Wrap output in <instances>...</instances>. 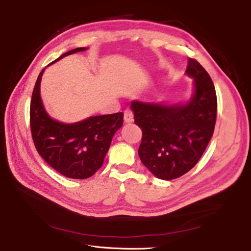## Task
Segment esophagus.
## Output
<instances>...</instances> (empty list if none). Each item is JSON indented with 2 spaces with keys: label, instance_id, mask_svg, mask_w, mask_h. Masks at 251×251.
<instances>
[{
  "label": "esophagus",
  "instance_id": "esophagus-1",
  "mask_svg": "<svg viewBox=\"0 0 251 251\" xmlns=\"http://www.w3.org/2000/svg\"><path fill=\"white\" fill-rule=\"evenodd\" d=\"M124 120L126 121V123H127V124L133 123V121H134V115H133V112L131 110H126L124 112Z\"/></svg>",
  "mask_w": 251,
  "mask_h": 251
}]
</instances>
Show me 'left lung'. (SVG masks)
Segmentation results:
<instances>
[{
	"instance_id": "8db88e82",
	"label": "left lung",
	"mask_w": 251,
	"mask_h": 251,
	"mask_svg": "<svg viewBox=\"0 0 251 251\" xmlns=\"http://www.w3.org/2000/svg\"><path fill=\"white\" fill-rule=\"evenodd\" d=\"M186 74L194 78L195 85L186 103H131L134 123L142 131L140 160L162 180L176 179L191 171L215 130L218 104L214 82L194 58H188Z\"/></svg>"
}]
</instances>
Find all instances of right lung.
<instances>
[{
    "mask_svg": "<svg viewBox=\"0 0 251 251\" xmlns=\"http://www.w3.org/2000/svg\"><path fill=\"white\" fill-rule=\"evenodd\" d=\"M87 48L68 51L54 62ZM52 64V63H51ZM36 79L30 102V128L37 153L51 168L72 179L90 178L101 168L114 134L124 124V113L91 116L75 124L52 119L45 110Z\"/></svg>",
    "mask_w": 251,
    "mask_h": 251,
    "instance_id": "1",
    "label": "right lung"
}]
</instances>
